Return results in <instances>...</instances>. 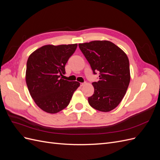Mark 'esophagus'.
I'll use <instances>...</instances> for the list:
<instances>
[{"label":"esophagus","mask_w":160,"mask_h":160,"mask_svg":"<svg viewBox=\"0 0 160 160\" xmlns=\"http://www.w3.org/2000/svg\"><path fill=\"white\" fill-rule=\"evenodd\" d=\"M85 85V83H81V87L84 86Z\"/></svg>","instance_id":"esophagus-1"}]
</instances>
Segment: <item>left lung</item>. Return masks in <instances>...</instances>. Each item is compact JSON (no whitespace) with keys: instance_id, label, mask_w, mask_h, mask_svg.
I'll return each instance as SVG.
<instances>
[{"instance_id":"obj_1","label":"left lung","mask_w":160,"mask_h":160,"mask_svg":"<svg viewBox=\"0 0 160 160\" xmlns=\"http://www.w3.org/2000/svg\"><path fill=\"white\" fill-rule=\"evenodd\" d=\"M79 49L88 61L93 73L99 71V80L93 82L94 93L88 98L92 108L109 112L120 103L130 82L127 55L109 41L79 43Z\"/></svg>"}]
</instances>
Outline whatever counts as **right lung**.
I'll use <instances>...</instances> for the list:
<instances>
[{"label": "right lung", "instance_id": "obj_1", "mask_svg": "<svg viewBox=\"0 0 160 160\" xmlns=\"http://www.w3.org/2000/svg\"><path fill=\"white\" fill-rule=\"evenodd\" d=\"M77 47L47 45L28 58L25 78L28 91L38 107L47 113H57L67 108L80 86L77 81L59 78L65 73V66Z\"/></svg>", "mask_w": 160, "mask_h": 160}]
</instances>
